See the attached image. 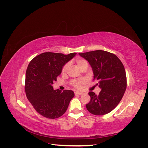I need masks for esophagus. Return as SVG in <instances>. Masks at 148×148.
Here are the masks:
<instances>
[{"label":"esophagus","mask_w":148,"mask_h":148,"mask_svg":"<svg viewBox=\"0 0 148 148\" xmlns=\"http://www.w3.org/2000/svg\"><path fill=\"white\" fill-rule=\"evenodd\" d=\"M83 92H75V95H83Z\"/></svg>","instance_id":"34e87169"}]
</instances>
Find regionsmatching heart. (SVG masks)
Wrapping results in <instances>:
<instances>
[{
	"label": "heart",
	"mask_w": 148,
	"mask_h": 148,
	"mask_svg": "<svg viewBox=\"0 0 148 148\" xmlns=\"http://www.w3.org/2000/svg\"><path fill=\"white\" fill-rule=\"evenodd\" d=\"M76 63H77L78 66L80 69H81L84 65L88 66V62L86 60L82 59H78L76 60ZM69 67H70V63L65 64L63 66V67H62V70H61V73L62 75H65L67 73V71H68ZM84 83H85V80L84 79H79L73 80V81L71 82V86H73L75 88L80 89L82 88V85Z\"/></svg>",
	"instance_id": "b5f03b06"
}]
</instances>
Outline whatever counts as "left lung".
<instances>
[{
	"label": "left lung",
	"instance_id": "left-lung-1",
	"mask_svg": "<svg viewBox=\"0 0 148 148\" xmlns=\"http://www.w3.org/2000/svg\"><path fill=\"white\" fill-rule=\"evenodd\" d=\"M79 55L88 60L92 67L94 79L98 81L101 90L98 95L90 91L91 99L86 105L91 114L101 115L114 109L122 100L127 88V76L124 66L112 53L97 50Z\"/></svg>",
	"mask_w": 148,
	"mask_h": 148
}]
</instances>
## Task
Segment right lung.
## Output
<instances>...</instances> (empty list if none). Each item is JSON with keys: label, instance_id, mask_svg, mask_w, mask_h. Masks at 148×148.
<instances>
[{"label": "right lung", "instance_id": "1", "mask_svg": "<svg viewBox=\"0 0 148 148\" xmlns=\"http://www.w3.org/2000/svg\"><path fill=\"white\" fill-rule=\"evenodd\" d=\"M77 54L44 52L31 60L26 71V97L38 113L55 119L63 115L75 95L73 91L53 90L52 84L63 66Z\"/></svg>", "mask_w": 148, "mask_h": 148}]
</instances>
